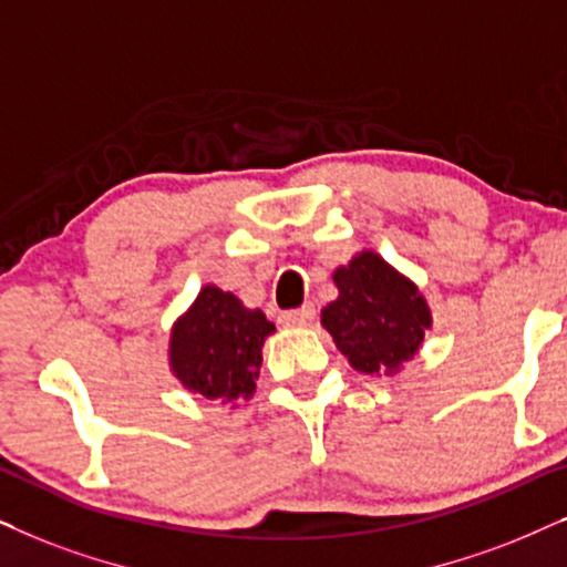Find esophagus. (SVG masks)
<instances>
[{
	"mask_svg": "<svg viewBox=\"0 0 567 567\" xmlns=\"http://www.w3.org/2000/svg\"><path fill=\"white\" fill-rule=\"evenodd\" d=\"M313 319H316V306L311 303L292 308V311H285L279 316V321H282L285 327H311Z\"/></svg>",
	"mask_w": 567,
	"mask_h": 567,
	"instance_id": "34e87169",
	"label": "esophagus"
}]
</instances>
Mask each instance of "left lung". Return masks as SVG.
<instances>
[{"label": "left lung", "instance_id": "1", "mask_svg": "<svg viewBox=\"0 0 567 567\" xmlns=\"http://www.w3.org/2000/svg\"><path fill=\"white\" fill-rule=\"evenodd\" d=\"M339 298L321 311L323 329L360 373H399L414 358L433 316L412 279L373 251L334 271Z\"/></svg>", "mask_w": 567, "mask_h": 567}]
</instances>
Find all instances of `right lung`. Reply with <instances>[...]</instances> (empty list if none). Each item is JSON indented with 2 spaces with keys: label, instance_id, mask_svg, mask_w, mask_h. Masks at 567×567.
Returning <instances> with one entry per match:
<instances>
[{
  "label": "right lung",
  "instance_id": "right-lung-1",
  "mask_svg": "<svg viewBox=\"0 0 567 567\" xmlns=\"http://www.w3.org/2000/svg\"><path fill=\"white\" fill-rule=\"evenodd\" d=\"M275 323L246 308L233 292L205 285L192 308L173 323L171 371L188 391L233 404L251 399L261 368V344Z\"/></svg>",
  "mask_w": 567,
  "mask_h": 567
}]
</instances>
